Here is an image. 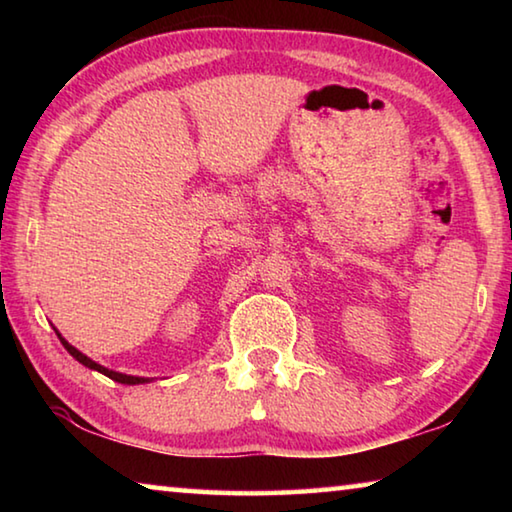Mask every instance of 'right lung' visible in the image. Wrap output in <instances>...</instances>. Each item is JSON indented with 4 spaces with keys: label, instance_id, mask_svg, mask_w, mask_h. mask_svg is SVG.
<instances>
[{
    "label": "right lung",
    "instance_id": "1",
    "mask_svg": "<svg viewBox=\"0 0 512 512\" xmlns=\"http://www.w3.org/2000/svg\"><path fill=\"white\" fill-rule=\"evenodd\" d=\"M58 334V332H56ZM58 339H60V343L65 345V350L72 354V357L79 361V363H83L85 368H90V370H97V372H101V375H106V377H110L112 381H119V384H126V386H135V384H146V381H153V379H149V377H133V375H124V372H117V370H110V368H106V366H101V363H97V361H92L90 357H85V354L81 352V350H76L72 343H67L63 336L58 334Z\"/></svg>",
    "mask_w": 512,
    "mask_h": 512
}]
</instances>
